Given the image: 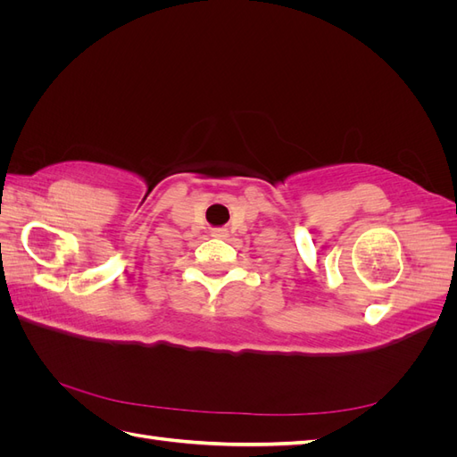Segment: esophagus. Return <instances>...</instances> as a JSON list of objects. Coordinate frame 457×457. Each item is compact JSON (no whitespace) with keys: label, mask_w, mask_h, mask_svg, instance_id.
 <instances>
[{"label":"esophagus","mask_w":457,"mask_h":457,"mask_svg":"<svg viewBox=\"0 0 457 457\" xmlns=\"http://www.w3.org/2000/svg\"><path fill=\"white\" fill-rule=\"evenodd\" d=\"M212 237L213 238H227L228 237V230L227 228H213L212 230Z\"/></svg>","instance_id":"1"}]
</instances>
